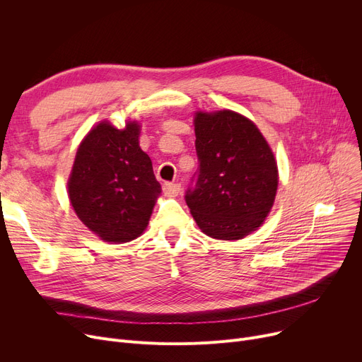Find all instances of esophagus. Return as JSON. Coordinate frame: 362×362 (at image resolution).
I'll return each mask as SVG.
<instances>
[{"label": "esophagus", "mask_w": 362, "mask_h": 362, "mask_svg": "<svg viewBox=\"0 0 362 362\" xmlns=\"http://www.w3.org/2000/svg\"><path fill=\"white\" fill-rule=\"evenodd\" d=\"M163 192L165 197H177L180 194V185L165 182L163 185Z\"/></svg>", "instance_id": "34e87169"}]
</instances>
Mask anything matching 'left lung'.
<instances>
[{
    "instance_id": "obj_1",
    "label": "left lung",
    "mask_w": 362,
    "mask_h": 362,
    "mask_svg": "<svg viewBox=\"0 0 362 362\" xmlns=\"http://www.w3.org/2000/svg\"><path fill=\"white\" fill-rule=\"evenodd\" d=\"M194 124L199 167L186 204L206 236L242 239L258 229L274 204L273 151L250 119L230 110L198 111Z\"/></svg>"
}]
</instances>
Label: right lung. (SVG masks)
I'll use <instances>...</instances> for the list:
<instances>
[{
    "label": "right lung",
    "mask_w": 362,
    "mask_h": 362,
    "mask_svg": "<svg viewBox=\"0 0 362 362\" xmlns=\"http://www.w3.org/2000/svg\"><path fill=\"white\" fill-rule=\"evenodd\" d=\"M139 133L138 122H127L124 129L101 122L76 152L69 198L81 221L105 242L141 236L161 194Z\"/></svg>",
    "instance_id": "right-lung-1"
}]
</instances>
